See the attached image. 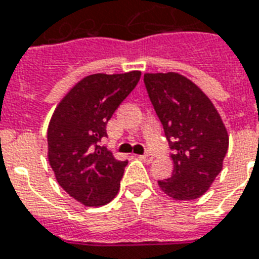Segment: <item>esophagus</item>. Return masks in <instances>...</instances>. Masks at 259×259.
<instances>
[{"instance_id":"34e87169","label":"esophagus","mask_w":259,"mask_h":259,"mask_svg":"<svg viewBox=\"0 0 259 259\" xmlns=\"http://www.w3.org/2000/svg\"><path fill=\"white\" fill-rule=\"evenodd\" d=\"M139 158H140L141 161H144V162H151L152 159H154V155H152L151 152H146L144 155H140Z\"/></svg>"}]
</instances>
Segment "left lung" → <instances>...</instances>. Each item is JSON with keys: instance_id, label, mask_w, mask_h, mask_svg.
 Wrapping results in <instances>:
<instances>
[{"instance_id": "left-lung-1", "label": "left lung", "mask_w": 259, "mask_h": 259, "mask_svg": "<svg viewBox=\"0 0 259 259\" xmlns=\"http://www.w3.org/2000/svg\"><path fill=\"white\" fill-rule=\"evenodd\" d=\"M144 84L163 126L175 168L158 185L175 200L200 198L222 170L229 137L211 100L179 73H146Z\"/></svg>"}]
</instances>
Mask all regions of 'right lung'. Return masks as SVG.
<instances>
[{"label":"right lung","mask_w":259,"mask_h":259,"mask_svg":"<svg viewBox=\"0 0 259 259\" xmlns=\"http://www.w3.org/2000/svg\"><path fill=\"white\" fill-rule=\"evenodd\" d=\"M141 72L90 74L55 109L48 126V159L59 186L87 206L104 205L118 194L126 161L100 146L107 123L133 91Z\"/></svg>","instance_id":"1"}]
</instances>
